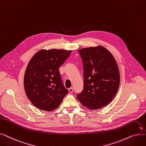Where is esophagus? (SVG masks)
<instances>
[{
	"mask_svg": "<svg viewBox=\"0 0 146 146\" xmlns=\"http://www.w3.org/2000/svg\"><path fill=\"white\" fill-rule=\"evenodd\" d=\"M68 91H69V92H70V94H72L73 92V88H70L68 89Z\"/></svg>",
	"mask_w": 146,
	"mask_h": 146,
	"instance_id": "obj_1",
	"label": "esophagus"
}]
</instances>
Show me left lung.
I'll list each match as a JSON object with an SVG mask.
<instances>
[{"instance_id": "8db88e82", "label": "left lung", "mask_w": 146, "mask_h": 146, "mask_svg": "<svg viewBox=\"0 0 146 146\" xmlns=\"http://www.w3.org/2000/svg\"><path fill=\"white\" fill-rule=\"evenodd\" d=\"M83 66V89L76 97L90 110L101 108L115 96L120 76L117 63L106 48L98 46L78 50Z\"/></svg>"}]
</instances>
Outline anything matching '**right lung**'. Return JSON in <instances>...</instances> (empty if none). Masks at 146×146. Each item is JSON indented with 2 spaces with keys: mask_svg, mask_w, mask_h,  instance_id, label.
Instances as JSON below:
<instances>
[{
  "mask_svg": "<svg viewBox=\"0 0 146 146\" xmlns=\"http://www.w3.org/2000/svg\"><path fill=\"white\" fill-rule=\"evenodd\" d=\"M72 51L52 49L37 52L31 59L24 75L25 93L38 109L56 110L68 94L58 68Z\"/></svg>",
  "mask_w": 146,
  "mask_h": 146,
  "instance_id": "add662e5",
  "label": "right lung"
}]
</instances>
